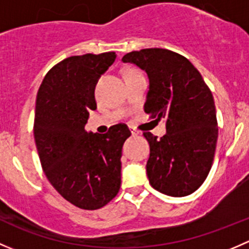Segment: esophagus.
Masks as SVG:
<instances>
[{"instance_id": "34e87169", "label": "esophagus", "mask_w": 249, "mask_h": 249, "mask_svg": "<svg viewBox=\"0 0 249 249\" xmlns=\"http://www.w3.org/2000/svg\"><path fill=\"white\" fill-rule=\"evenodd\" d=\"M131 134H132V136H136V135L140 134V131H137V130H135V129H131Z\"/></svg>"}]
</instances>
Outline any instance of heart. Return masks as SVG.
<instances>
[{
  "label": "heart",
  "mask_w": 249,
  "mask_h": 249,
  "mask_svg": "<svg viewBox=\"0 0 249 249\" xmlns=\"http://www.w3.org/2000/svg\"><path fill=\"white\" fill-rule=\"evenodd\" d=\"M135 73H139V72H137L136 70H127V71L125 72V77L131 76V74H135Z\"/></svg>",
  "instance_id": "1"
}]
</instances>
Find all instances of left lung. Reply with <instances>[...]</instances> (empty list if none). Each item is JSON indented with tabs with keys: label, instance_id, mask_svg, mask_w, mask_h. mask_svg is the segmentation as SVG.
Listing matches in <instances>:
<instances>
[{
	"label": "left lung",
	"instance_id": "obj_1",
	"mask_svg": "<svg viewBox=\"0 0 249 249\" xmlns=\"http://www.w3.org/2000/svg\"><path fill=\"white\" fill-rule=\"evenodd\" d=\"M145 71L149 90L144 112L165 120L166 134L158 139L143 132L150 147L147 176L150 185L170 196H187L205 182L218 139L214 100L194 65L182 55L149 48L124 55Z\"/></svg>",
	"mask_w": 249,
	"mask_h": 249
}]
</instances>
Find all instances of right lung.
Returning <instances> with one entry per match:
<instances>
[{
  "mask_svg": "<svg viewBox=\"0 0 249 249\" xmlns=\"http://www.w3.org/2000/svg\"><path fill=\"white\" fill-rule=\"evenodd\" d=\"M115 57L114 52L67 57L49 70L37 92L34 135L42 169L56 192L83 210L104 207L122 183L127 125H113L106 134L84 129L96 109L97 80Z\"/></svg>",
  "mask_w": 249,
  "mask_h": 249,
  "instance_id": "right-lung-1",
  "label": "right lung"
}]
</instances>
